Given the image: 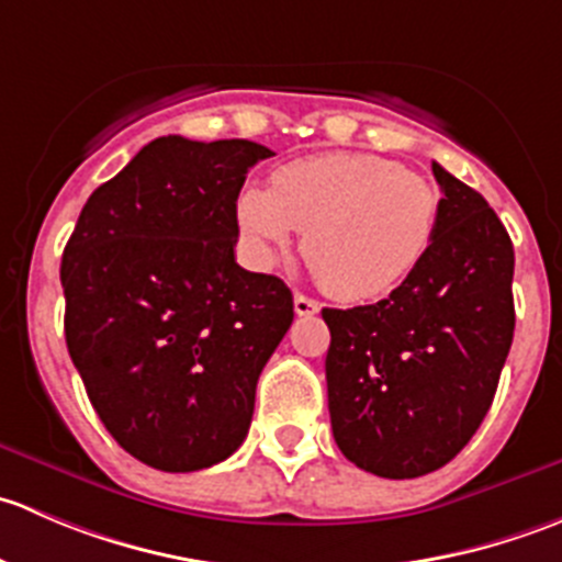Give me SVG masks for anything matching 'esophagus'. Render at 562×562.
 Segmentation results:
<instances>
[{"instance_id":"esophagus-1","label":"esophagus","mask_w":562,"mask_h":562,"mask_svg":"<svg viewBox=\"0 0 562 562\" xmlns=\"http://www.w3.org/2000/svg\"><path fill=\"white\" fill-rule=\"evenodd\" d=\"M293 310H296V315L310 317V315L321 313V304H317L315 299L304 296V293H296V296H293Z\"/></svg>"}]
</instances>
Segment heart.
<instances>
[{
	"label": "heart",
	"mask_w": 562,
	"mask_h": 562,
	"mask_svg": "<svg viewBox=\"0 0 562 562\" xmlns=\"http://www.w3.org/2000/svg\"><path fill=\"white\" fill-rule=\"evenodd\" d=\"M236 220L260 266L304 234L317 280L342 302L386 296L422 266L438 234L440 195L400 162L323 151L282 166L271 187L247 184Z\"/></svg>",
	"instance_id": "heart-1"
}]
</instances>
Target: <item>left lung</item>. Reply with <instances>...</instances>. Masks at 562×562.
<instances>
[{"instance_id": "obj_1", "label": "left lung", "mask_w": 562, "mask_h": 562, "mask_svg": "<svg viewBox=\"0 0 562 562\" xmlns=\"http://www.w3.org/2000/svg\"><path fill=\"white\" fill-rule=\"evenodd\" d=\"M438 234L378 304L323 310L331 432L356 468L418 479L484 422L514 339V245L481 192L432 162Z\"/></svg>"}]
</instances>
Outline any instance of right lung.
I'll return each instance as SVG.
<instances>
[{"label": "right lung", "instance_id": "right-lung-1", "mask_svg": "<svg viewBox=\"0 0 562 562\" xmlns=\"http://www.w3.org/2000/svg\"><path fill=\"white\" fill-rule=\"evenodd\" d=\"M271 155L155 138L89 195L61 255L72 364L113 440L149 468L192 473L239 449L293 323L291 288L234 255L236 198Z\"/></svg>", "mask_w": 562, "mask_h": 562}]
</instances>
